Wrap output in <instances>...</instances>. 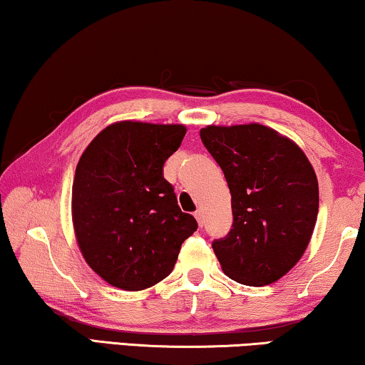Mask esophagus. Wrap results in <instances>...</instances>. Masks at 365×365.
I'll return each mask as SVG.
<instances>
[{"mask_svg":"<svg viewBox=\"0 0 365 365\" xmlns=\"http://www.w3.org/2000/svg\"><path fill=\"white\" fill-rule=\"evenodd\" d=\"M195 218H197L200 227H203V212H202V210H197V212H195Z\"/></svg>","mask_w":365,"mask_h":365,"instance_id":"obj_1","label":"esophagus"}]
</instances>
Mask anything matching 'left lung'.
Listing matches in <instances>:
<instances>
[{"label":"left lung","instance_id":"1","mask_svg":"<svg viewBox=\"0 0 365 365\" xmlns=\"http://www.w3.org/2000/svg\"><path fill=\"white\" fill-rule=\"evenodd\" d=\"M232 193L233 227L212 246L228 278L264 286L289 271L309 245L319 210L311 162L289 138L261 124L200 130Z\"/></svg>","mask_w":365,"mask_h":365}]
</instances>
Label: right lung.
<instances>
[{
	"instance_id": "1",
	"label": "right lung",
	"mask_w": 365,
	"mask_h": 365,
	"mask_svg": "<svg viewBox=\"0 0 365 365\" xmlns=\"http://www.w3.org/2000/svg\"><path fill=\"white\" fill-rule=\"evenodd\" d=\"M187 129L122 120L97 133L79 158L73 223L86 263L107 283L140 291L172 273L198 225L183 213L163 163Z\"/></svg>"
}]
</instances>
